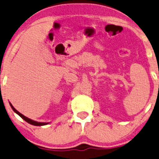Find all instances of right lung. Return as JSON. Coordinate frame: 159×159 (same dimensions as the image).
I'll list each match as a JSON object with an SVG mask.
<instances>
[{
    "mask_svg": "<svg viewBox=\"0 0 159 159\" xmlns=\"http://www.w3.org/2000/svg\"><path fill=\"white\" fill-rule=\"evenodd\" d=\"M10 104H11V108H12L13 111H14L15 113H17V114L19 115V116H20L21 118H22V119L24 120L25 121H26V122H27V123H29L30 124L34 125V126H43V125H46V124H47V123H38V122H36V121H33V120H30V119H29V118L26 117V116H23V114H21V113H20V112H18L17 110H16V109H15V108L13 107L12 106V104H11V103H10Z\"/></svg>",
    "mask_w": 159,
    "mask_h": 159,
    "instance_id": "obj_1",
    "label": "right lung"
}]
</instances>
